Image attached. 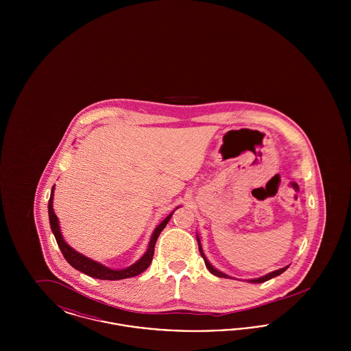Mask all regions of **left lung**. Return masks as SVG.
<instances>
[{
	"mask_svg": "<svg viewBox=\"0 0 351 351\" xmlns=\"http://www.w3.org/2000/svg\"><path fill=\"white\" fill-rule=\"evenodd\" d=\"M197 242H199V250H200L201 256H202V259H204V262H205V266L208 267V269L213 274V275H216L218 278H230V276H228V275H225V274H222V272H219L218 269H216L215 267H212V265L208 262V259L205 258V255H204V252H202V247H201L200 239H199V237H197ZM288 267L280 268V269H276V271H274V272H269L267 275H265V276H262V278H258V279H251L249 282L251 283H263V282H267L269 279H272V278H275V276H278V275H280V274H283L284 271L287 269ZM232 279V278H230Z\"/></svg>",
	"mask_w": 351,
	"mask_h": 351,
	"instance_id": "8db88e82",
	"label": "left lung"
}]
</instances>
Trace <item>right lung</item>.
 Listing matches in <instances>:
<instances>
[{"mask_svg": "<svg viewBox=\"0 0 351 351\" xmlns=\"http://www.w3.org/2000/svg\"><path fill=\"white\" fill-rule=\"evenodd\" d=\"M53 188L55 186H52V189H51L50 200H49V218H50L51 230H52V233L55 235V239L58 242V246H59V249L62 251L63 256L66 258V261L72 267L82 271L83 274L88 275V276L101 279V280H121V279L133 278V276L139 275L141 272H143L146 268H149L151 261H152V256H154V249H155L156 239H158L159 234L162 233V230L166 228V225H167L168 221L172 217L173 212L165 221H162V223L155 229V232L152 233V237H151L149 249H147L146 254L138 262H135L133 266L125 268V269H112V268L105 267V266H102L100 263H97V262L84 256L82 254H79L77 251H75L72 247H69L67 243L64 242L62 233H60L59 221H58V217H56V215L53 213V209H52Z\"/></svg>", "mask_w": 351, "mask_h": 351, "instance_id": "obj_1", "label": "right lung"}]
</instances>
